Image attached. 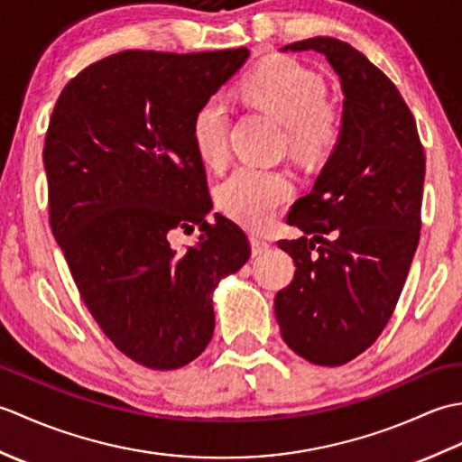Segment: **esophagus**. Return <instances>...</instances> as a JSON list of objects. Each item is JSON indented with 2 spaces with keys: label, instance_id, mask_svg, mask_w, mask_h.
Returning a JSON list of instances; mask_svg holds the SVG:
<instances>
[{
  "label": "esophagus",
  "instance_id": "esophagus-1",
  "mask_svg": "<svg viewBox=\"0 0 462 462\" xmlns=\"http://www.w3.org/2000/svg\"><path fill=\"white\" fill-rule=\"evenodd\" d=\"M250 244H252V254H254V256H260V254H263V252L270 248V242L263 240L262 236H258V234H252Z\"/></svg>",
  "mask_w": 462,
  "mask_h": 462
}]
</instances>
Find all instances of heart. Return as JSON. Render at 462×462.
<instances>
[{
    "instance_id": "1",
    "label": "heart",
    "mask_w": 462,
    "mask_h": 462,
    "mask_svg": "<svg viewBox=\"0 0 462 462\" xmlns=\"http://www.w3.org/2000/svg\"><path fill=\"white\" fill-rule=\"evenodd\" d=\"M242 93L268 109L288 126L291 151L303 159L326 154L337 143L339 123L328 103V85L321 77L290 57H273L244 79ZM230 109L222 97L199 105L190 121L196 154L220 166L228 156ZM293 194L290 176L282 171L242 164L218 186L224 212L248 228H266Z\"/></svg>"
}]
</instances>
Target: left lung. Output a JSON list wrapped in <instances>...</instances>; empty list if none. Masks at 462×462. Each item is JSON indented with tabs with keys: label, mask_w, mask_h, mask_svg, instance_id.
Segmentation results:
<instances>
[{
	"label": "left lung",
	"mask_w": 462,
	"mask_h": 462,
	"mask_svg": "<svg viewBox=\"0 0 462 462\" xmlns=\"http://www.w3.org/2000/svg\"><path fill=\"white\" fill-rule=\"evenodd\" d=\"M282 51L326 55L346 97L336 149L288 214L303 236L278 242L296 273L273 300L288 347L337 367L373 346L405 286L419 244L425 152L397 87L356 47L311 37Z\"/></svg>",
	"instance_id": "left-lung-1"
}]
</instances>
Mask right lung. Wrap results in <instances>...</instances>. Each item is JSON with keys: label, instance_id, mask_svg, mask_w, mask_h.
Wrapping results in <instances>:
<instances>
[{"label": "right lung", "instance_id": "add662e5", "mask_svg": "<svg viewBox=\"0 0 462 462\" xmlns=\"http://www.w3.org/2000/svg\"><path fill=\"white\" fill-rule=\"evenodd\" d=\"M250 55L121 51L67 83L45 134L49 224L85 306L115 347L179 369L208 346L212 291L250 258L238 224L214 214L190 121ZM200 225L196 247L170 234Z\"/></svg>", "mask_w": 462, "mask_h": 462}]
</instances>
